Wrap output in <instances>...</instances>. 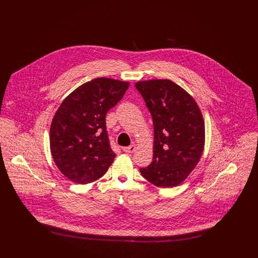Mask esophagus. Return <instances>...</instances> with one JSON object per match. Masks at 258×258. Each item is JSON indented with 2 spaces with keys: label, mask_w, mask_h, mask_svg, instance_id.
Returning <instances> with one entry per match:
<instances>
[{
  "label": "esophagus",
  "mask_w": 258,
  "mask_h": 258,
  "mask_svg": "<svg viewBox=\"0 0 258 258\" xmlns=\"http://www.w3.org/2000/svg\"><path fill=\"white\" fill-rule=\"evenodd\" d=\"M135 150H136V145H135V144H133L128 147H124L123 149V152H125V153H135Z\"/></svg>",
  "instance_id": "34e87169"
}]
</instances>
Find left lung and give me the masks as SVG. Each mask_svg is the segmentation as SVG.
Returning a JSON list of instances; mask_svg holds the SVG:
<instances>
[{
  "label": "left lung",
  "instance_id": "8db88e82",
  "mask_svg": "<svg viewBox=\"0 0 258 258\" xmlns=\"http://www.w3.org/2000/svg\"><path fill=\"white\" fill-rule=\"evenodd\" d=\"M154 123V157L142 176L159 187L182 184L196 168L205 145V123L197 101L169 79L138 81Z\"/></svg>",
  "mask_w": 258,
  "mask_h": 258
}]
</instances>
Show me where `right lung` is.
I'll return each mask as SVG.
<instances>
[{"label":"right lung","mask_w":258,"mask_h":258,"mask_svg":"<svg viewBox=\"0 0 258 258\" xmlns=\"http://www.w3.org/2000/svg\"><path fill=\"white\" fill-rule=\"evenodd\" d=\"M130 82L99 77L82 84L62 100L50 126V151L59 170L85 184L102 177L116 154L111 150L105 116Z\"/></svg>","instance_id":"right-lung-1"}]
</instances>
